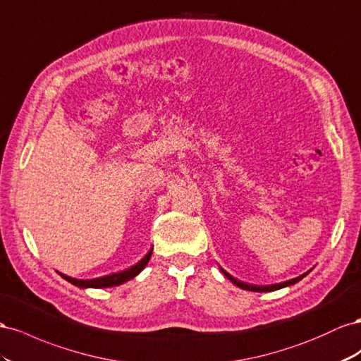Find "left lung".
Instances as JSON below:
<instances>
[{
  "mask_svg": "<svg viewBox=\"0 0 361 361\" xmlns=\"http://www.w3.org/2000/svg\"><path fill=\"white\" fill-rule=\"evenodd\" d=\"M222 272H224V275L228 278V280L233 283V284H235L238 287H240V289H245V290H251V292H274V290H278V289H283V287H287V286H292V284H295V283H298L300 280H302V278L310 272L308 271L307 274H304V275H300V276H296V278H293V280H289V281H284V283H280V284H272V286H252V284H246V283H243V281H239V280H235L234 276H231L228 272H225L224 269H221Z\"/></svg>",
  "mask_w": 361,
  "mask_h": 361,
  "instance_id": "8db88e82",
  "label": "left lung"
}]
</instances>
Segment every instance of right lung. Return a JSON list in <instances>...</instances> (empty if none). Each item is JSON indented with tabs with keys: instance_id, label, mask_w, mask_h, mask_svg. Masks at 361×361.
Returning <instances> with one entry per match:
<instances>
[{
	"instance_id": "right-lung-1",
	"label": "right lung",
	"mask_w": 361,
	"mask_h": 361,
	"mask_svg": "<svg viewBox=\"0 0 361 361\" xmlns=\"http://www.w3.org/2000/svg\"><path fill=\"white\" fill-rule=\"evenodd\" d=\"M151 254H152V250H149V252L145 257H143V259L139 263H136L135 266H131L130 269H126V271L118 272V274H111V275H107V276L95 278V280H77V278H72V276H68V275H63V274H60V275L63 276L66 281L72 283L74 286H78V287H97V289H99V287L119 286L122 283L131 280V278H135L137 274H140L143 267L148 264V262L151 259Z\"/></svg>"
}]
</instances>
